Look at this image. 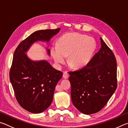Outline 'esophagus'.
I'll return each instance as SVG.
<instances>
[{
  "label": "esophagus",
  "instance_id": "1",
  "mask_svg": "<svg viewBox=\"0 0 128 128\" xmlns=\"http://www.w3.org/2000/svg\"><path fill=\"white\" fill-rule=\"evenodd\" d=\"M68 77H69V75L68 74V73H67L66 72H64L63 73V78L64 79H68Z\"/></svg>",
  "mask_w": 128,
  "mask_h": 128
}]
</instances>
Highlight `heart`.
<instances>
[{"instance_id":"heart-1","label":"heart","mask_w":128,"mask_h":128,"mask_svg":"<svg viewBox=\"0 0 128 128\" xmlns=\"http://www.w3.org/2000/svg\"><path fill=\"white\" fill-rule=\"evenodd\" d=\"M96 44L92 38L76 33L62 36L58 45L52 47L51 54L54 61L60 66L66 61L74 68L80 69L89 63L95 51Z\"/></svg>"}]
</instances>
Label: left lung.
<instances>
[{"label":"left lung","mask_w":128,"mask_h":128,"mask_svg":"<svg viewBox=\"0 0 128 128\" xmlns=\"http://www.w3.org/2000/svg\"><path fill=\"white\" fill-rule=\"evenodd\" d=\"M101 47L87 66L69 72L71 99L82 114L96 113L104 107L117 88L116 60L100 38Z\"/></svg>","instance_id":"8db88e82"}]
</instances>
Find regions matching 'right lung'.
<instances>
[{
    "label": "right lung",
    "instance_id": "add662e5",
    "mask_svg": "<svg viewBox=\"0 0 128 128\" xmlns=\"http://www.w3.org/2000/svg\"><path fill=\"white\" fill-rule=\"evenodd\" d=\"M60 30L58 28L34 32L19 44L14 52L10 72V83L19 104L32 113H41L51 105L55 88L62 73L46 60L30 59L26 52L34 43H48ZM46 49L50 56V50Z\"/></svg>",
    "mask_w": 128,
    "mask_h": 128
}]
</instances>
